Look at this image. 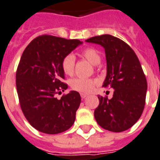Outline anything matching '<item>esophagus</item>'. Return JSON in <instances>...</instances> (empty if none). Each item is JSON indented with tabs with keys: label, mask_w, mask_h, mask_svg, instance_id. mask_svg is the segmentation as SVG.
<instances>
[{
	"label": "esophagus",
	"mask_w": 160,
	"mask_h": 160,
	"mask_svg": "<svg viewBox=\"0 0 160 160\" xmlns=\"http://www.w3.org/2000/svg\"><path fill=\"white\" fill-rule=\"evenodd\" d=\"M80 96H81V98H82V99H84V98H85L86 97H88V94H86V93H80Z\"/></svg>",
	"instance_id": "34e87169"
}]
</instances>
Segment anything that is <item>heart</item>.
<instances>
[{"label":"heart","mask_w":160,"mask_h":160,"mask_svg":"<svg viewBox=\"0 0 160 160\" xmlns=\"http://www.w3.org/2000/svg\"><path fill=\"white\" fill-rule=\"evenodd\" d=\"M82 56L85 59L93 65H98L101 62V56L98 51L93 48H88L82 52ZM76 58L73 54H68L63 58L62 62V67L66 75L72 76L75 71ZM97 84V80L93 79L85 78H76L71 80L70 85L75 91L83 93H88L91 92Z\"/></svg>","instance_id":"heart-1"}]
</instances>
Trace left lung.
Returning a JSON list of instances; mask_svg holds the SVG:
<instances>
[{
	"instance_id": "1",
	"label": "left lung",
	"mask_w": 160,
	"mask_h": 160,
	"mask_svg": "<svg viewBox=\"0 0 160 160\" xmlns=\"http://www.w3.org/2000/svg\"><path fill=\"white\" fill-rule=\"evenodd\" d=\"M85 41L104 48L107 75L102 87L114 89L111 99L98 97L95 120L103 129L124 132L139 120L145 108L147 81L140 61L128 44L112 35L95 36Z\"/></svg>"
}]
</instances>
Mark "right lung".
Returning <instances> with one entry per match:
<instances>
[{"label":"right lung","instance_id":"obj_1","mask_svg":"<svg viewBox=\"0 0 160 160\" xmlns=\"http://www.w3.org/2000/svg\"><path fill=\"white\" fill-rule=\"evenodd\" d=\"M82 43L77 39L42 35L22 54L16 71L19 103L29 124L42 133H62L75 122L80 93L71 90L60 99L56 94L68 88L62 82V60Z\"/></svg>","mask_w":160,"mask_h":160}]
</instances>
